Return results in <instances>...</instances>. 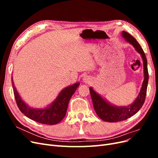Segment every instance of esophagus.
I'll list each match as a JSON object with an SVG mask.
<instances>
[{
	"label": "esophagus",
	"mask_w": 158,
	"mask_h": 158,
	"mask_svg": "<svg viewBox=\"0 0 158 158\" xmlns=\"http://www.w3.org/2000/svg\"><path fill=\"white\" fill-rule=\"evenodd\" d=\"M91 81H92V78H91V77L89 76H85L83 78V82L85 84H88L91 82Z\"/></svg>",
	"instance_id": "esophagus-1"
}]
</instances>
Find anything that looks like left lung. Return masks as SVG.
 Listing matches in <instances>:
<instances>
[{
  "label": "left lung",
  "instance_id": "8db88e82",
  "mask_svg": "<svg viewBox=\"0 0 158 158\" xmlns=\"http://www.w3.org/2000/svg\"><path fill=\"white\" fill-rule=\"evenodd\" d=\"M121 35L123 39L129 44L132 45L136 51L140 55L143 61V66H144V78L138 97L133 103L127 106H114L95 92L92 87H89V92L95 113L103 121L109 123H115L127 120V118L133 116L139 111L145 101L148 79H149L147 59L141 46L128 33L123 31L121 32Z\"/></svg>",
  "mask_w": 158,
  "mask_h": 158
}]
</instances>
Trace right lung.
<instances>
[{
  "label": "right lung",
  "instance_id": "right-lung-1",
  "mask_svg": "<svg viewBox=\"0 0 158 158\" xmlns=\"http://www.w3.org/2000/svg\"><path fill=\"white\" fill-rule=\"evenodd\" d=\"M12 84L17 106L24 115L31 120L45 125H56L60 123L66 115L69 102L80 85V82L62 89L53 102L44 108H33L23 102L14 85L12 76Z\"/></svg>",
  "mask_w": 158,
  "mask_h": 158
}]
</instances>
